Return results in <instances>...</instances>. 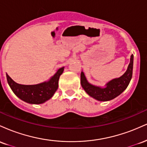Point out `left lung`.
<instances>
[{"label": "left lung", "instance_id": "1", "mask_svg": "<svg viewBox=\"0 0 147 147\" xmlns=\"http://www.w3.org/2000/svg\"><path fill=\"white\" fill-rule=\"evenodd\" d=\"M133 67V55H131L126 71L121 77L109 81L104 87L97 86L89 83L83 71L81 72V84L88 95L96 100L101 102L112 100L122 93L128 87L132 78Z\"/></svg>", "mask_w": 147, "mask_h": 147}]
</instances>
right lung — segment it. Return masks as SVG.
Masks as SVG:
<instances>
[{
	"instance_id": "right-lung-1",
	"label": "right lung",
	"mask_w": 147,
	"mask_h": 147,
	"mask_svg": "<svg viewBox=\"0 0 147 147\" xmlns=\"http://www.w3.org/2000/svg\"><path fill=\"white\" fill-rule=\"evenodd\" d=\"M64 67L57 70L49 80L34 85H23L15 82L6 74L7 83L18 98L32 104H41L51 99L59 86V79Z\"/></svg>"
}]
</instances>
